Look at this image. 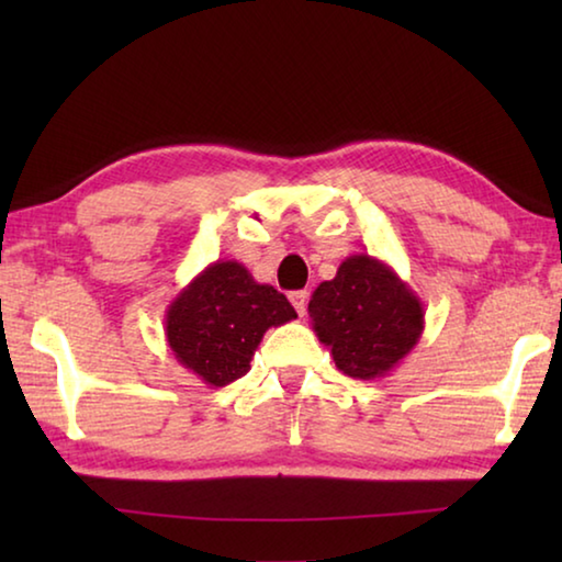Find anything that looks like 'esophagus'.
<instances>
[{
	"instance_id": "esophagus-1",
	"label": "esophagus",
	"mask_w": 562,
	"mask_h": 562,
	"mask_svg": "<svg viewBox=\"0 0 562 562\" xmlns=\"http://www.w3.org/2000/svg\"><path fill=\"white\" fill-rule=\"evenodd\" d=\"M290 302H292V307L297 310V315L304 317V312H307V290L290 292Z\"/></svg>"
}]
</instances>
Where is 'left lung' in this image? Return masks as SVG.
Returning <instances> with one entry per match:
<instances>
[{
	"instance_id": "8db88e82",
	"label": "left lung",
	"mask_w": 562,
	"mask_h": 562,
	"mask_svg": "<svg viewBox=\"0 0 562 562\" xmlns=\"http://www.w3.org/2000/svg\"><path fill=\"white\" fill-rule=\"evenodd\" d=\"M312 329L351 379L386 376L424 331V304L394 268L372 255H349L335 280L310 300Z\"/></svg>"
}]
</instances>
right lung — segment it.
Masks as SVG:
<instances>
[{
	"label": "right lung",
	"instance_id": "add662e5",
	"mask_svg": "<svg viewBox=\"0 0 562 562\" xmlns=\"http://www.w3.org/2000/svg\"><path fill=\"white\" fill-rule=\"evenodd\" d=\"M294 317L272 284L255 282L240 262L215 260L168 304L166 339L207 386H225L247 374L265 331Z\"/></svg>",
	"mask_w": 562,
	"mask_h": 562
}]
</instances>
